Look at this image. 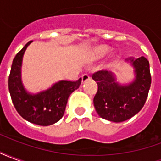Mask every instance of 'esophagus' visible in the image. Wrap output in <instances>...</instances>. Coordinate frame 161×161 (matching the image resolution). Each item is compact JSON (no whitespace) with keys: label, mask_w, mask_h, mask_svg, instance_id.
Instances as JSON below:
<instances>
[{"label":"esophagus","mask_w":161,"mask_h":161,"mask_svg":"<svg viewBox=\"0 0 161 161\" xmlns=\"http://www.w3.org/2000/svg\"><path fill=\"white\" fill-rule=\"evenodd\" d=\"M91 78V75L89 73H84L83 74V76H82V80L83 82H85V81L89 80Z\"/></svg>","instance_id":"obj_1"}]
</instances>
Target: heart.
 Wrapping results in <instances>:
<instances>
[{"label":"heart","mask_w":161,"mask_h":161,"mask_svg":"<svg viewBox=\"0 0 161 161\" xmlns=\"http://www.w3.org/2000/svg\"><path fill=\"white\" fill-rule=\"evenodd\" d=\"M109 52V49H108V47L107 46H101V47H99L97 50V52H96V55L97 57H102L105 55L106 53H108Z\"/></svg>","instance_id":"b5f03b06"}]
</instances>
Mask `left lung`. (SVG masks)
<instances>
[{"label":"left lung","mask_w":161,"mask_h":161,"mask_svg":"<svg viewBox=\"0 0 161 161\" xmlns=\"http://www.w3.org/2000/svg\"><path fill=\"white\" fill-rule=\"evenodd\" d=\"M130 61L135 68L136 78L127 86L116 84L112 73L107 70H98L92 74V78L98 85L93 102L102 118L114 122L127 121L145 104L152 81L148 60L141 57L130 58Z\"/></svg>","instance_id":"left-lung-1"}]
</instances>
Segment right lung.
<instances>
[{"label": "right lung", "mask_w": 161, "mask_h": 161, "mask_svg": "<svg viewBox=\"0 0 161 161\" xmlns=\"http://www.w3.org/2000/svg\"><path fill=\"white\" fill-rule=\"evenodd\" d=\"M31 42L26 43L13 60L8 90L16 110L23 118L33 124L49 126L63 117L68 97L79 88L82 78L75 82L60 81L38 95L26 93L20 82V65L23 54Z\"/></svg>", "instance_id": "right-lung-1"}]
</instances>
